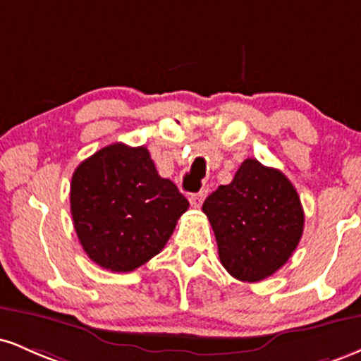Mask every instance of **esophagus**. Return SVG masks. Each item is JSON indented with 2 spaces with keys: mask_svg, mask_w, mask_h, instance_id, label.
I'll return each instance as SVG.
<instances>
[{
  "mask_svg": "<svg viewBox=\"0 0 361 361\" xmlns=\"http://www.w3.org/2000/svg\"><path fill=\"white\" fill-rule=\"evenodd\" d=\"M204 198H205V192H198V193H192L190 195V205L195 207V209H198L202 204H204Z\"/></svg>",
  "mask_w": 361,
  "mask_h": 361,
  "instance_id": "obj_1",
  "label": "esophagus"
}]
</instances>
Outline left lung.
Wrapping results in <instances>:
<instances>
[{"mask_svg":"<svg viewBox=\"0 0 361 361\" xmlns=\"http://www.w3.org/2000/svg\"><path fill=\"white\" fill-rule=\"evenodd\" d=\"M219 258L234 279L259 281L287 263L304 231L295 186L280 169L246 159L229 185L207 197Z\"/></svg>","mask_w":361,"mask_h":361,"instance_id":"obj_1","label":"left lung"}]
</instances>
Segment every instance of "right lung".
I'll return each mask as SVG.
<instances>
[{
	"label": "right lung",
	"mask_w": 361,
	"mask_h": 361,
	"mask_svg": "<svg viewBox=\"0 0 361 361\" xmlns=\"http://www.w3.org/2000/svg\"><path fill=\"white\" fill-rule=\"evenodd\" d=\"M188 200L157 175L144 146L110 144L74 169L71 214L82 250L110 271L142 267L164 247Z\"/></svg>",
	"instance_id": "add662e5"
}]
</instances>
